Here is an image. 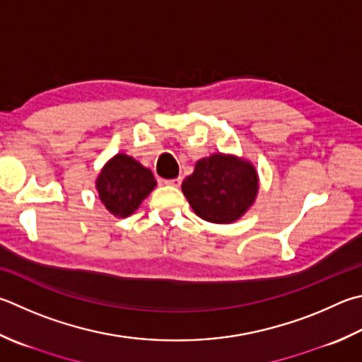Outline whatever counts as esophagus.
<instances>
[{"label": "esophagus", "mask_w": 362, "mask_h": 362, "mask_svg": "<svg viewBox=\"0 0 362 362\" xmlns=\"http://www.w3.org/2000/svg\"><path fill=\"white\" fill-rule=\"evenodd\" d=\"M164 183H168V185H173V187H180V183H182V177H175V179L164 180Z\"/></svg>", "instance_id": "34e87169"}]
</instances>
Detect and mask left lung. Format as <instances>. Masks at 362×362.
I'll list each match as a JSON object with an SVG mask.
<instances>
[{
  "instance_id": "8db88e82",
  "label": "left lung",
  "mask_w": 362,
  "mask_h": 362,
  "mask_svg": "<svg viewBox=\"0 0 362 362\" xmlns=\"http://www.w3.org/2000/svg\"><path fill=\"white\" fill-rule=\"evenodd\" d=\"M182 192L196 215L210 223H233L244 215L258 193V175L245 160L212 155L194 166Z\"/></svg>"
}]
</instances>
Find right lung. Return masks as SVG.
Segmentation results:
<instances>
[{
    "label": "right lung",
    "mask_w": 362,
    "mask_h": 362,
    "mask_svg": "<svg viewBox=\"0 0 362 362\" xmlns=\"http://www.w3.org/2000/svg\"><path fill=\"white\" fill-rule=\"evenodd\" d=\"M155 185L152 170L123 153L114 156L96 180L100 199L110 214L122 218L133 214Z\"/></svg>",
    "instance_id": "right-lung-1"
}]
</instances>
